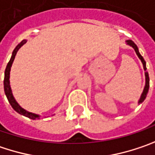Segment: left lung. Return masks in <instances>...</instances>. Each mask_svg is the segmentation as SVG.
<instances>
[{
	"instance_id": "left-lung-1",
	"label": "left lung",
	"mask_w": 155,
	"mask_h": 155,
	"mask_svg": "<svg viewBox=\"0 0 155 155\" xmlns=\"http://www.w3.org/2000/svg\"><path fill=\"white\" fill-rule=\"evenodd\" d=\"M127 42L128 45H130V47H132L134 50H135V52H136V54H137V55L138 56V58L141 60L142 61V63H143V67H144V70H145V76H146V85H145V88H144V90H143V93L141 94V96H140V99H139V101H138V103L140 104V103H142L144 101H145V99H146V97H147V94L148 93V89H149V76H148V72L147 71V66H146V61L144 60V58L142 57V55L139 54V52H138V47L136 46V44L132 41V40H127L126 41Z\"/></svg>"
}]
</instances>
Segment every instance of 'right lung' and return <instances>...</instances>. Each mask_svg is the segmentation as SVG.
I'll list each match as a JSON object with an SVG mask.
<instances>
[{"label": "right lung", "instance_id": "obj_1", "mask_svg": "<svg viewBox=\"0 0 155 155\" xmlns=\"http://www.w3.org/2000/svg\"><path fill=\"white\" fill-rule=\"evenodd\" d=\"M25 43H26V40L24 39V40H22V41L17 45V47H16V48L13 51V53H12V56H11L10 60L8 62V65H7L5 70V76H4V92H5V94L6 96H7V98H8V102L10 103V105H11V107H12L13 108H14L15 111H17L18 114L26 116V117L30 118V119L36 120V119H39V115H36V114L28 112L25 109H24L23 107H21L20 106L18 105V103L16 101V100H15V98H14V96H13V94H12V91H11L10 84H9V72H10V68H11V66H12V63H13V61H14V59H15V56H16V54H17V51L19 50V48H20L24 44H25Z\"/></svg>", "mask_w": 155, "mask_h": 155}]
</instances>
